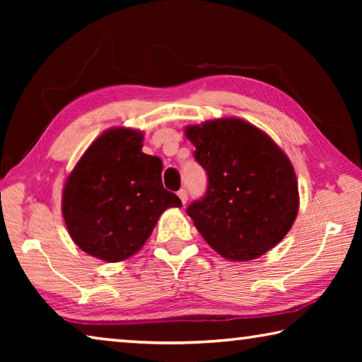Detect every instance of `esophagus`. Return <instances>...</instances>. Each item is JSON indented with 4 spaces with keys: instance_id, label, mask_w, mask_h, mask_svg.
<instances>
[{
    "instance_id": "34e87169",
    "label": "esophagus",
    "mask_w": 362,
    "mask_h": 362,
    "mask_svg": "<svg viewBox=\"0 0 362 362\" xmlns=\"http://www.w3.org/2000/svg\"><path fill=\"white\" fill-rule=\"evenodd\" d=\"M177 194H179V198H180L182 203H183V204H187V199H188V193H187V189H185V188H180V189H179V193H177Z\"/></svg>"
}]
</instances>
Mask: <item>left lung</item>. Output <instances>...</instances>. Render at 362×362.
Here are the masks:
<instances>
[{"label": "left lung", "instance_id": "left-lung-1", "mask_svg": "<svg viewBox=\"0 0 362 362\" xmlns=\"http://www.w3.org/2000/svg\"><path fill=\"white\" fill-rule=\"evenodd\" d=\"M207 189L187 214L228 260H252L283 240L298 212L292 163L265 132L238 118L188 126Z\"/></svg>", "mask_w": 362, "mask_h": 362}]
</instances>
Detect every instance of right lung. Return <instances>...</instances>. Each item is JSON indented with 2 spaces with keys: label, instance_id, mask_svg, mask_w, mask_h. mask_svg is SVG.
Here are the masks:
<instances>
[{
  "label": "right lung",
  "instance_id": "right-lung-1",
  "mask_svg": "<svg viewBox=\"0 0 362 362\" xmlns=\"http://www.w3.org/2000/svg\"><path fill=\"white\" fill-rule=\"evenodd\" d=\"M142 132L115 127L86 150L65 182L62 214L76 246L124 260L148 240L161 214L180 207L163 187V161L142 151Z\"/></svg>",
  "mask_w": 362,
  "mask_h": 362
}]
</instances>
